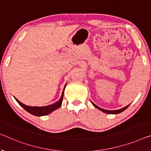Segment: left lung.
I'll list each match as a JSON object with an SVG mask.
<instances>
[{
	"label": "left lung",
	"instance_id": "left-lung-1",
	"mask_svg": "<svg viewBox=\"0 0 151 151\" xmlns=\"http://www.w3.org/2000/svg\"><path fill=\"white\" fill-rule=\"evenodd\" d=\"M91 103H92V104L93 105V106H94V107H96V108H97L98 109H99L100 111H102L103 112H104V113L108 114H119V113H121V112H122L123 111H124V110H125L126 109H127L128 107H129V106H130V105H128V106L124 107H123V108L119 109H117V110H107V109H102V108H101V107H98L95 104H93L92 101H91Z\"/></svg>",
	"mask_w": 151,
	"mask_h": 151
}]
</instances>
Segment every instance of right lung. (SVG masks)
I'll return each mask as SVG.
<instances>
[{
    "label": "right lung",
    "mask_w": 151,
    "mask_h": 151,
    "mask_svg": "<svg viewBox=\"0 0 151 151\" xmlns=\"http://www.w3.org/2000/svg\"><path fill=\"white\" fill-rule=\"evenodd\" d=\"M66 85V84L65 85V86H64L63 93H62V95H61L60 98V99L57 102L54 103V104H52V105H50V106H42V107L29 106H26V105L22 104V103L19 101L17 98L15 97V99H16V101H17L18 104H19L24 109L26 110V111L29 112V113H30L31 114L33 115V116H46V115L52 113V112L54 111V110L58 109L59 107H60V106L62 105V103H63V97H64V89H65Z\"/></svg>",
    "instance_id": "1"
}]
</instances>
